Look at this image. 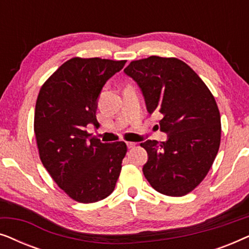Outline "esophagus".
<instances>
[{
	"label": "esophagus",
	"instance_id": "34e87169",
	"mask_svg": "<svg viewBox=\"0 0 249 249\" xmlns=\"http://www.w3.org/2000/svg\"><path fill=\"white\" fill-rule=\"evenodd\" d=\"M127 146H128V148L130 149V148H134L135 146H136V142H127Z\"/></svg>",
	"mask_w": 249,
	"mask_h": 249
}]
</instances>
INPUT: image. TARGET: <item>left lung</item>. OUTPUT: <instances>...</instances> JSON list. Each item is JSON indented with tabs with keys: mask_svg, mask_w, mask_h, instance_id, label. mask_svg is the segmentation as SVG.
<instances>
[{
	"mask_svg": "<svg viewBox=\"0 0 249 249\" xmlns=\"http://www.w3.org/2000/svg\"><path fill=\"white\" fill-rule=\"evenodd\" d=\"M124 72L139 85L149 113L161 114L160 129L169 136L166 142H141L148 154L145 178L163 195L185 196L203 181L219 151L221 117L215 98L177 57L131 61Z\"/></svg>",
	"mask_w": 249,
	"mask_h": 249,
	"instance_id": "left-lung-1",
	"label": "left lung"
}]
</instances>
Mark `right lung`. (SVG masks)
Segmentation results:
<instances>
[{
  "mask_svg": "<svg viewBox=\"0 0 249 249\" xmlns=\"http://www.w3.org/2000/svg\"><path fill=\"white\" fill-rule=\"evenodd\" d=\"M125 60L72 57L51 74L36 101L34 131L39 159L70 198L95 203L114 190L127 153L124 142H101L86 131L97 124V97Z\"/></svg>",
  "mask_w": 249,
  "mask_h": 249,
  "instance_id": "1",
  "label": "right lung"
}]
</instances>
